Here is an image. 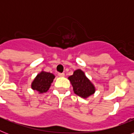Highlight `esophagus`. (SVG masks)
Returning a JSON list of instances; mask_svg holds the SVG:
<instances>
[{
  "instance_id": "esophagus-1",
  "label": "esophagus",
  "mask_w": 134,
  "mask_h": 134,
  "mask_svg": "<svg viewBox=\"0 0 134 134\" xmlns=\"http://www.w3.org/2000/svg\"><path fill=\"white\" fill-rule=\"evenodd\" d=\"M58 76H60V77H64V76H65V74H64V73H58Z\"/></svg>"
}]
</instances>
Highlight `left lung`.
I'll use <instances>...</instances> for the list:
<instances>
[{"label": "left lung", "mask_w": 134, "mask_h": 134, "mask_svg": "<svg viewBox=\"0 0 134 134\" xmlns=\"http://www.w3.org/2000/svg\"><path fill=\"white\" fill-rule=\"evenodd\" d=\"M68 79L71 82L74 93L81 97L87 99L95 92V86L81 69L75 70L73 74L68 77Z\"/></svg>", "instance_id": "left-lung-1"}]
</instances>
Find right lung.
Instances as JSON below:
<instances>
[{
	"label": "right lung",
	"mask_w": 134,
	"mask_h": 134,
	"mask_svg": "<svg viewBox=\"0 0 134 134\" xmlns=\"http://www.w3.org/2000/svg\"><path fill=\"white\" fill-rule=\"evenodd\" d=\"M54 79V74L42 70L32 81L31 88L40 94L44 93L49 90Z\"/></svg>",
	"instance_id": "right-lung-1"
}]
</instances>
